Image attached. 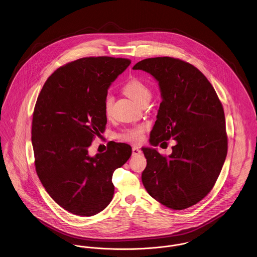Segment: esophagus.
I'll use <instances>...</instances> for the list:
<instances>
[{"label":"esophagus","instance_id":"34e87169","mask_svg":"<svg viewBox=\"0 0 257 257\" xmlns=\"http://www.w3.org/2000/svg\"><path fill=\"white\" fill-rule=\"evenodd\" d=\"M141 149H139L138 147H133L132 148V155L133 156H136V155H139V154H141Z\"/></svg>","mask_w":257,"mask_h":257}]
</instances>
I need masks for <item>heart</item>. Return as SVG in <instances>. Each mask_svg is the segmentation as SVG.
Here are the masks:
<instances>
[{"instance_id":"obj_1","label":"heart","mask_w":257,"mask_h":257,"mask_svg":"<svg viewBox=\"0 0 257 257\" xmlns=\"http://www.w3.org/2000/svg\"><path fill=\"white\" fill-rule=\"evenodd\" d=\"M123 92L138 103L150 97V91L147 85L137 77L129 78L122 86ZM113 105V97L107 94L104 99V111L106 115H110ZM147 129L146 125H136L124 129L119 134V139L131 144H140L143 141L144 133Z\"/></svg>"}]
</instances>
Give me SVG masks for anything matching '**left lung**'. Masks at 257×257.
Masks as SVG:
<instances>
[{
    "label": "left lung",
    "instance_id": "left-lung-1",
    "mask_svg": "<svg viewBox=\"0 0 257 257\" xmlns=\"http://www.w3.org/2000/svg\"><path fill=\"white\" fill-rule=\"evenodd\" d=\"M133 69L146 71L159 83L162 102L150 145L176 141L169 156L155 148H143L147 162L143 184L150 196L167 207H191L213 189L227 154L220 99L203 74L179 59H146Z\"/></svg>",
    "mask_w": 257,
    "mask_h": 257
}]
</instances>
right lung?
Returning <instances> with one entry per match:
<instances>
[{
	"label": "right lung",
	"mask_w": 257,
	"mask_h": 257,
	"mask_svg": "<svg viewBox=\"0 0 257 257\" xmlns=\"http://www.w3.org/2000/svg\"><path fill=\"white\" fill-rule=\"evenodd\" d=\"M130 63L110 57L71 61L50 76L37 97L32 125L36 171L50 196L74 215L90 217L110 204L112 173L132 154L129 145L112 143L106 152L88 155L107 124L108 88Z\"/></svg>",
	"instance_id": "add662e5"
}]
</instances>
